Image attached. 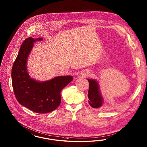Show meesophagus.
Instances as JSON below:
<instances>
[{
	"instance_id": "34e87169",
	"label": "esophagus",
	"mask_w": 147,
	"mask_h": 147,
	"mask_svg": "<svg viewBox=\"0 0 147 147\" xmlns=\"http://www.w3.org/2000/svg\"><path fill=\"white\" fill-rule=\"evenodd\" d=\"M89 71H86V76H88V75H89Z\"/></svg>"
}]
</instances>
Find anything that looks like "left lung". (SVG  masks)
I'll return each mask as SVG.
<instances>
[{"label": "left lung", "mask_w": 147, "mask_h": 147, "mask_svg": "<svg viewBox=\"0 0 147 147\" xmlns=\"http://www.w3.org/2000/svg\"><path fill=\"white\" fill-rule=\"evenodd\" d=\"M89 82V89L88 97L89 98L90 106L95 109L101 108L103 104V99L100 90V87L98 81L94 79H87Z\"/></svg>", "instance_id": "obj_1"}]
</instances>
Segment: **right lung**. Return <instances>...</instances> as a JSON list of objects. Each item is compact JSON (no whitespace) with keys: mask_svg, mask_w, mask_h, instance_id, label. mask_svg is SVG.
<instances>
[{"mask_svg":"<svg viewBox=\"0 0 147 147\" xmlns=\"http://www.w3.org/2000/svg\"><path fill=\"white\" fill-rule=\"evenodd\" d=\"M43 38L30 37L24 41L11 71L14 95L19 103L32 111L44 114L55 110L61 102V91L73 79L71 76H58L45 81L30 77L27 59L36 41Z\"/></svg>","mask_w":147,"mask_h":147,"instance_id":"1","label":"right lung"}]
</instances>
